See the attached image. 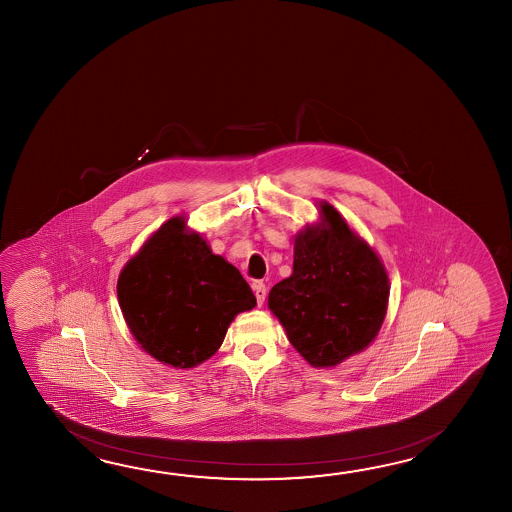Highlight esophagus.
Here are the masks:
<instances>
[{
  "label": "esophagus",
  "instance_id": "34e87169",
  "mask_svg": "<svg viewBox=\"0 0 512 512\" xmlns=\"http://www.w3.org/2000/svg\"><path fill=\"white\" fill-rule=\"evenodd\" d=\"M252 289H254V294H256V302L261 307L263 302H265V298H267V287L263 283H254Z\"/></svg>",
  "mask_w": 512,
  "mask_h": 512
}]
</instances>
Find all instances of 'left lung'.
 I'll list each match as a JSON object with an SVG mask.
<instances>
[{
  "label": "left lung",
  "instance_id": "left-lung-1",
  "mask_svg": "<svg viewBox=\"0 0 512 512\" xmlns=\"http://www.w3.org/2000/svg\"><path fill=\"white\" fill-rule=\"evenodd\" d=\"M294 238L293 274L269 293V309L313 368H335L370 346L388 311L390 280L379 254L337 208Z\"/></svg>",
  "mask_w": 512,
  "mask_h": 512
}]
</instances>
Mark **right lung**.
<instances>
[{
    "label": "right lung",
    "mask_w": 512,
    "mask_h": 512,
    "mask_svg": "<svg viewBox=\"0 0 512 512\" xmlns=\"http://www.w3.org/2000/svg\"><path fill=\"white\" fill-rule=\"evenodd\" d=\"M117 296L131 335L150 357L175 370L210 359L230 322L256 305L240 271L174 216L120 271Z\"/></svg>",
    "instance_id": "right-lung-1"
}]
</instances>
